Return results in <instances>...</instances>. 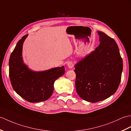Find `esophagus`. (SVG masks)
<instances>
[{
  "instance_id": "obj_1",
  "label": "esophagus",
  "mask_w": 131,
  "mask_h": 131,
  "mask_svg": "<svg viewBox=\"0 0 131 131\" xmlns=\"http://www.w3.org/2000/svg\"><path fill=\"white\" fill-rule=\"evenodd\" d=\"M68 66L69 69H71L74 67V63H73L72 62L70 61L68 63Z\"/></svg>"
}]
</instances>
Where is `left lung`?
Segmentation results:
<instances>
[{"label": "left lung", "mask_w": 131, "mask_h": 131, "mask_svg": "<svg viewBox=\"0 0 131 131\" xmlns=\"http://www.w3.org/2000/svg\"><path fill=\"white\" fill-rule=\"evenodd\" d=\"M100 43L75 65V87L81 99L95 103L110 97L121 82L123 61L113 38L97 31Z\"/></svg>", "instance_id": "left-lung-1"}]
</instances>
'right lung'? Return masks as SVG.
Listing matches in <instances>:
<instances>
[{"mask_svg": "<svg viewBox=\"0 0 131 131\" xmlns=\"http://www.w3.org/2000/svg\"><path fill=\"white\" fill-rule=\"evenodd\" d=\"M28 35L18 42L10 54L9 66L12 86L18 95L31 103L45 101L53 92L54 81L65 74L64 66L42 71L30 69L24 63L23 45Z\"/></svg>", "mask_w": 131, "mask_h": 131, "instance_id": "obj_1", "label": "right lung"}]
</instances>
